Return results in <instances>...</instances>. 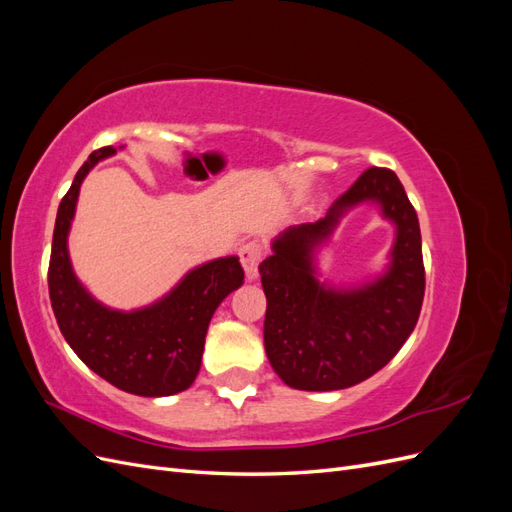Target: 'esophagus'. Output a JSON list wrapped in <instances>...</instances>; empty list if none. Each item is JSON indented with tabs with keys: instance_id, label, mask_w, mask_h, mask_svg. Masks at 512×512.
Wrapping results in <instances>:
<instances>
[{
	"instance_id": "1",
	"label": "esophagus",
	"mask_w": 512,
	"mask_h": 512,
	"mask_svg": "<svg viewBox=\"0 0 512 512\" xmlns=\"http://www.w3.org/2000/svg\"><path fill=\"white\" fill-rule=\"evenodd\" d=\"M239 258H241V265L245 269L247 280H256L258 277V265L262 260V247L258 241H250L239 247Z\"/></svg>"
}]
</instances>
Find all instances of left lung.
I'll return each instance as SVG.
<instances>
[{"label": "left lung", "mask_w": 512, "mask_h": 512, "mask_svg": "<svg viewBox=\"0 0 512 512\" xmlns=\"http://www.w3.org/2000/svg\"><path fill=\"white\" fill-rule=\"evenodd\" d=\"M365 199L398 226L392 267L361 289L324 287L315 280L313 245ZM258 271L267 297L265 350L288 386L337 391L374 376L406 344L425 297L421 228L404 185L389 168H367L322 220L286 228Z\"/></svg>", "instance_id": "left-lung-1"}]
</instances>
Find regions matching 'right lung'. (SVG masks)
Masks as SVG:
<instances>
[{
    "label": "right lung",
    "instance_id": "1",
    "mask_svg": "<svg viewBox=\"0 0 512 512\" xmlns=\"http://www.w3.org/2000/svg\"><path fill=\"white\" fill-rule=\"evenodd\" d=\"M115 151L91 153L59 203L49 262L53 314L70 348L106 382L141 397L175 395L196 380L211 316L243 284V269L237 256L211 260L192 269L164 299L136 312H117L91 297L72 271L68 230L85 175Z\"/></svg>",
    "mask_w": 512,
    "mask_h": 512
}]
</instances>
